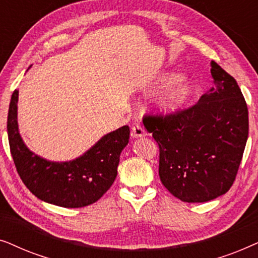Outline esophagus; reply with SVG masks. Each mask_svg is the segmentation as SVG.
I'll list each match as a JSON object with an SVG mask.
<instances>
[{"label":"esophagus","instance_id":"34e87169","mask_svg":"<svg viewBox=\"0 0 258 258\" xmlns=\"http://www.w3.org/2000/svg\"><path fill=\"white\" fill-rule=\"evenodd\" d=\"M144 135H146V130L143 129V126H141L140 124L133 125L132 136L134 137V139H137V137H142Z\"/></svg>","mask_w":258,"mask_h":258}]
</instances>
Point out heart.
Instances as JSON below:
<instances>
[{
  "label": "heart",
  "mask_w": 258,
  "mask_h": 258,
  "mask_svg": "<svg viewBox=\"0 0 258 258\" xmlns=\"http://www.w3.org/2000/svg\"><path fill=\"white\" fill-rule=\"evenodd\" d=\"M164 89L161 91L156 101L158 110L162 112H172L182 108L191 96V88L185 81L181 80L178 74H165L158 81Z\"/></svg>",
  "instance_id": "obj_1"
}]
</instances>
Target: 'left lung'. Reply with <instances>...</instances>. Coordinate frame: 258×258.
I'll use <instances>...</instances> for the list:
<instances>
[{
	"label": "left lung",
	"mask_w": 258,
	"mask_h": 258,
	"mask_svg": "<svg viewBox=\"0 0 258 258\" xmlns=\"http://www.w3.org/2000/svg\"><path fill=\"white\" fill-rule=\"evenodd\" d=\"M214 87L192 107L143 123L160 148L162 184L183 202L202 203L231 188L248 140V107L237 82L211 61Z\"/></svg>",
	"instance_id": "1"
}]
</instances>
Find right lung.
Masks as SVG:
<instances>
[{
	"label": "right lung",
	"mask_w": 258,
	"mask_h": 258,
	"mask_svg": "<svg viewBox=\"0 0 258 258\" xmlns=\"http://www.w3.org/2000/svg\"><path fill=\"white\" fill-rule=\"evenodd\" d=\"M19 90L9 104L8 140L16 170L24 185L37 199L63 208H82L101 199L117 176L119 155L129 142L123 125L104 135L82 156L69 162H51L34 154L24 144L17 123Z\"/></svg>",
	"instance_id": "1"
}]
</instances>
